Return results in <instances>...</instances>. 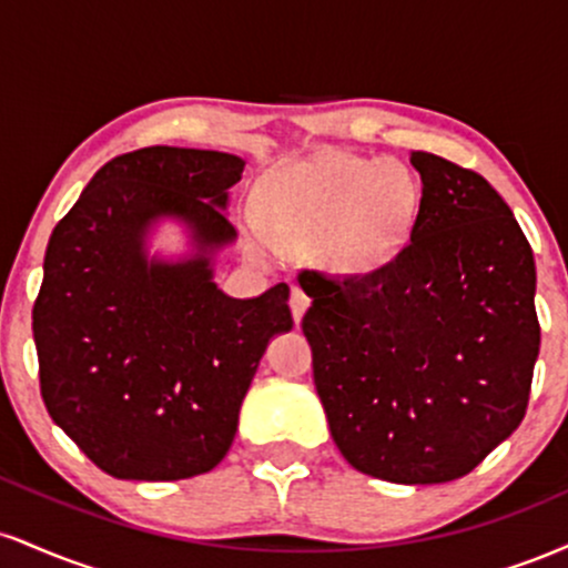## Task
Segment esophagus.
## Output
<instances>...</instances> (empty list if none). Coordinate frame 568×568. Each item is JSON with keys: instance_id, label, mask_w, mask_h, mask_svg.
Here are the masks:
<instances>
[{"instance_id": "obj_1", "label": "esophagus", "mask_w": 568, "mask_h": 568, "mask_svg": "<svg viewBox=\"0 0 568 568\" xmlns=\"http://www.w3.org/2000/svg\"><path fill=\"white\" fill-rule=\"evenodd\" d=\"M288 304H291V315H293V321H302L304 317V312H306V306H310V296H306V293L302 291V288H291V298H288Z\"/></svg>"}]
</instances>
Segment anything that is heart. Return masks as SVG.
Returning a JSON list of instances; mask_svg holds the SVG:
<instances>
[{"instance_id":"obj_1","label":"heart","mask_w":568,"mask_h":568,"mask_svg":"<svg viewBox=\"0 0 568 568\" xmlns=\"http://www.w3.org/2000/svg\"><path fill=\"white\" fill-rule=\"evenodd\" d=\"M258 224L280 251H312L338 275L395 262L422 207L414 171L397 160L328 152L270 173L256 194ZM256 253H266L262 234Z\"/></svg>"}]
</instances>
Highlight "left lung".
Wrapping results in <instances>:
<instances>
[{"mask_svg": "<svg viewBox=\"0 0 568 568\" xmlns=\"http://www.w3.org/2000/svg\"><path fill=\"white\" fill-rule=\"evenodd\" d=\"M422 207L382 270L298 275L302 331L331 438L355 470L446 484L510 438L529 406L539 321L526 234L484 175L410 152Z\"/></svg>", "mask_w": 568, "mask_h": 568, "instance_id": "left-lung-1", "label": "left lung"}]
</instances>
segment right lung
<instances>
[{
    "instance_id": "1",
    "label": "right lung",
    "mask_w": 568,
    "mask_h": 568,
    "mask_svg": "<svg viewBox=\"0 0 568 568\" xmlns=\"http://www.w3.org/2000/svg\"><path fill=\"white\" fill-rule=\"evenodd\" d=\"M243 168L207 149L120 154L50 234L31 312L42 400L114 478L213 470L266 344L293 328L285 283L256 298H232L213 283V253L237 237L224 211ZM160 217L187 226L192 257L145 256Z\"/></svg>"
}]
</instances>
